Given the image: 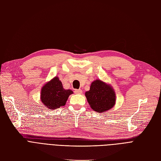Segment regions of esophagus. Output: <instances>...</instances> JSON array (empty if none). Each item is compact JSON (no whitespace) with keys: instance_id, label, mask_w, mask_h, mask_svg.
I'll list each match as a JSON object with an SVG mask.
<instances>
[{"instance_id":"34e87169","label":"esophagus","mask_w":161,"mask_h":161,"mask_svg":"<svg viewBox=\"0 0 161 161\" xmlns=\"http://www.w3.org/2000/svg\"><path fill=\"white\" fill-rule=\"evenodd\" d=\"M74 92H75V94H82V90H75Z\"/></svg>"}]
</instances>
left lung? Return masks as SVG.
<instances>
[{"label":"left lung","instance_id":"obj_1","mask_svg":"<svg viewBox=\"0 0 161 161\" xmlns=\"http://www.w3.org/2000/svg\"><path fill=\"white\" fill-rule=\"evenodd\" d=\"M85 95L92 110L98 113L106 112L115 105L114 90L111 86L100 80L92 83L90 90Z\"/></svg>","mask_w":161,"mask_h":161}]
</instances>
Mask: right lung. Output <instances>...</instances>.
<instances>
[{
	"label": "right lung",
	"mask_w": 161,
	"mask_h": 161,
	"mask_svg": "<svg viewBox=\"0 0 161 161\" xmlns=\"http://www.w3.org/2000/svg\"><path fill=\"white\" fill-rule=\"evenodd\" d=\"M72 94L71 90L64 89L58 77H55L41 88V100L46 107L54 110L65 106Z\"/></svg>",
	"instance_id": "obj_1"
}]
</instances>
